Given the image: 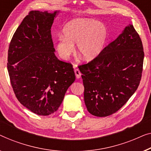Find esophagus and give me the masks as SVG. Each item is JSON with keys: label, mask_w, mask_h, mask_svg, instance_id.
<instances>
[{"label": "esophagus", "mask_w": 151, "mask_h": 151, "mask_svg": "<svg viewBox=\"0 0 151 151\" xmlns=\"http://www.w3.org/2000/svg\"><path fill=\"white\" fill-rule=\"evenodd\" d=\"M75 73L76 77L77 78H79L81 77V73L79 70L77 69V68L75 70Z\"/></svg>", "instance_id": "1"}]
</instances>
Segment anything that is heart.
Returning <instances> with one entry per match:
<instances>
[{
    "label": "heart",
    "instance_id": "b5f03b06",
    "mask_svg": "<svg viewBox=\"0 0 151 151\" xmlns=\"http://www.w3.org/2000/svg\"><path fill=\"white\" fill-rule=\"evenodd\" d=\"M63 35H59L57 52L62 59H67L76 43V51L86 61H91L103 51L108 38V31L103 24L86 18L70 21L63 29Z\"/></svg>",
    "mask_w": 151,
    "mask_h": 151
}]
</instances>
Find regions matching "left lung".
Instances as JSON below:
<instances>
[{
	"label": "left lung",
	"mask_w": 151,
	"mask_h": 151,
	"mask_svg": "<svg viewBox=\"0 0 151 151\" xmlns=\"http://www.w3.org/2000/svg\"><path fill=\"white\" fill-rule=\"evenodd\" d=\"M144 57L142 40L129 24L99 56L78 66L85 104L91 114L110 116L128 101L141 81Z\"/></svg>",
	"instance_id": "left-lung-1"
}]
</instances>
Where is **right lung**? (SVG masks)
Listing matches in <instances>:
<instances>
[{"instance_id": "right-lung-1", "label": "right lung", "mask_w": 151, "mask_h": 151, "mask_svg": "<svg viewBox=\"0 0 151 151\" xmlns=\"http://www.w3.org/2000/svg\"><path fill=\"white\" fill-rule=\"evenodd\" d=\"M59 12L31 11L9 44L7 70L17 99L40 116L58 109L75 81L73 65L55 55L52 24Z\"/></svg>"}]
</instances>
